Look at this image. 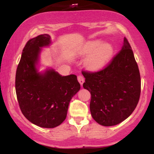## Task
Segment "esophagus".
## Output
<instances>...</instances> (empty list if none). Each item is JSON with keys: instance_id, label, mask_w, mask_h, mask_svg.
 Segmentation results:
<instances>
[{"instance_id": "1", "label": "esophagus", "mask_w": 154, "mask_h": 154, "mask_svg": "<svg viewBox=\"0 0 154 154\" xmlns=\"http://www.w3.org/2000/svg\"><path fill=\"white\" fill-rule=\"evenodd\" d=\"M78 81H79L80 84H81V85L82 86L84 82H85V79H84L82 75H79V76H78Z\"/></svg>"}]
</instances>
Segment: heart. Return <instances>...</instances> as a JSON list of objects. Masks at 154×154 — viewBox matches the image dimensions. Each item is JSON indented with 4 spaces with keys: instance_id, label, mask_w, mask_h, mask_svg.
<instances>
[{
    "instance_id": "1",
    "label": "heart",
    "mask_w": 154,
    "mask_h": 154,
    "mask_svg": "<svg viewBox=\"0 0 154 154\" xmlns=\"http://www.w3.org/2000/svg\"><path fill=\"white\" fill-rule=\"evenodd\" d=\"M114 47L111 43L100 39L90 40L81 44L75 54L77 57L88 56L84 61L86 69L91 71L104 69L112 60L114 54Z\"/></svg>"
}]
</instances>
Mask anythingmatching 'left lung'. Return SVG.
Segmentation results:
<instances>
[{
    "mask_svg": "<svg viewBox=\"0 0 154 154\" xmlns=\"http://www.w3.org/2000/svg\"><path fill=\"white\" fill-rule=\"evenodd\" d=\"M83 88L91 94L92 117L103 126H113L128 119L140 100L141 79L133 52L124 38L119 53L103 70L83 71Z\"/></svg>",
    "mask_w": 154,
    "mask_h": 154,
    "instance_id": "8db88e82",
    "label": "left lung"
}]
</instances>
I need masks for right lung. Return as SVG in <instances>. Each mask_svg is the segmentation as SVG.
I'll return each instance as SVG.
<instances>
[{
    "instance_id": "1",
    "label": "right lung",
    "mask_w": 154,
    "mask_h": 154,
    "mask_svg": "<svg viewBox=\"0 0 154 154\" xmlns=\"http://www.w3.org/2000/svg\"><path fill=\"white\" fill-rule=\"evenodd\" d=\"M52 44L48 34L29 40L17 69L15 90L21 111L31 123L53 128L66 119L69 102L81 89L74 74L62 75L51 67L40 71L43 48Z\"/></svg>"
}]
</instances>
